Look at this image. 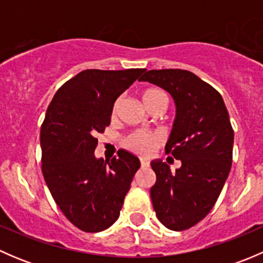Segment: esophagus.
I'll return each instance as SVG.
<instances>
[{"label":"esophagus","instance_id":"1","mask_svg":"<svg viewBox=\"0 0 263 263\" xmlns=\"http://www.w3.org/2000/svg\"><path fill=\"white\" fill-rule=\"evenodd\" d=\"M141 168H147V166H150V161L147 160V159H141Z\"/></svg>","mask_w":263,"mask_h":263}]
</instances>
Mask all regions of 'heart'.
Wrapping results in <instances>:
<instances>
[{
	"instance_id": "obj_1",
	"label": "heart",
	"mask_w": 263,
	"mask_h": 263,
	"mask_svg": "<svg viewBox=\"0 0 263 263\" xmlns=\"http://www.w3.org/2000/svg\"><path fill=\"white\" fill-rule=\"evenodd\" d=\"M156 98H164L168 100L165 92L158 89H148L142 94V100L144 104H146L150 100L156 99ZM163 139L159 134H153V132L146 131H136L129 135L124 141V145L132 150L134 153L140 154V155H151L154 151L158 148L159 145L161 144Z\"/></svg>"
}]
</instances>
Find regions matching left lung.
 <instances>
[{
  "mask_svg": "<svg viewBox=\"0 0 263 263\" xmlns=\"http://www.w3.org/2000/svg\"><path fill=\"white\" fill-rule=\"evenodd\" d=\"M139 81L168 91L177 108L165 153L181 160L172 173L160 159L150 196L159 221L171 230L192 228L214 208L232 168L234 131L221 95L195 73L179 68L150 70Z\"/></svg>",
  "mask_w": 263,
  "mask_h": 263,
  "instance_id": "8db88e82",
  "label": "left lung"
}]
</instances>
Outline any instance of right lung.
<instances>
[{
    "mask_svg": "<svg viewBox=\"0 0 263 263\" xmlns=\"http://www.w3.org/2000/svg\"><path fill=\"white\" fill-rule=\"evenodd\" d=\"M144 71H81L57 90L47 109L41 128L44 181L63 215L84 232L115 224L140 168L139 158L126 150L109 161L94 151L117 98Z\"/></svg>",
    "mask_w": 263,
    "mask_h": 263,
    "instance_id": "obj_1",
    "label": "right lung"
}]
</instances>
